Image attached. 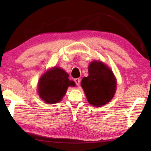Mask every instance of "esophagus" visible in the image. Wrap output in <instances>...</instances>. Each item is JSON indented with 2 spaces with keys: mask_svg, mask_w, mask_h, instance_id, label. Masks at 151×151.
<instances>
[{
  "mask_svg": "<svg viewBox=\"0 0 151 151\" xmlns=\"http://www.w3.org/2000/svg\"><path fill=\"white\" fill-rule=\"evenodd\" d=\"M75 83H76V85H77V86H78L79 85H80V83H81V80H80V78H75Z\"/></svg>",
  "mask_w": 151,
  "mask_h": 151,
  "instance_id": "34e87169",
  "label": "esophagus"
}]
</instances>
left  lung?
Segmentation results:
<instances>
[{
    "label": "left lung",
    "instance_id": "left-lung-1",
    "mask_svg": "<svg viewBox=\"0 0 151 151\" xmlns=\"http://www.w3.org/2000/svg\"><path fill=\"white\" fill-rule=\"evenodd\" d=\"M81 86L91 105L100 107L111 101L115 94L116 81L113 73L104 63L93 61L88 66V76Z\"/></svg>",
    "mask_w": 151,
    "mask_h": 151
}]
</instances>
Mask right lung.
I'll return each mask as SVG.
<instances>
[{
  "label": "right lung",
  "instance_id": "obj_1",
  "mask_svg": "<svg viewBox=\"0 0 151 151\" xmlns=\"http://www.w3.org/2000/svg\"><path fill=\"white\" fill-rule=\"evenodd\" d=\"M69 75L62 68L54 67L43 74L38 84V94L47 104L58 103L63 99L68 86H75Z\"/></svg>",
  "mask_w": 151,
  "mask_h": 151
}]
</instances>
